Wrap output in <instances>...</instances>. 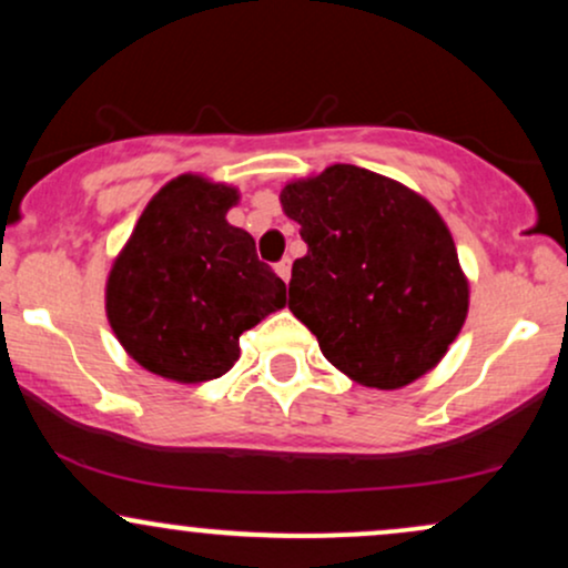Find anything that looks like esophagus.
<instances>
[{"label":"esophagus","instance_id":"34e87169","mask_svg":"<svg viewBox=\"0 0 568 568\" xmlns=\"http://www.w3.org/2000/svg\"><path fill=\"white\" fill-rule=\"evenodd\" d=\"M275 272L285 280V283H288V277H291V258H283V262H277L275 264Z\"/></svg>","mask_w":568,"mask_h":568}]
</instances>
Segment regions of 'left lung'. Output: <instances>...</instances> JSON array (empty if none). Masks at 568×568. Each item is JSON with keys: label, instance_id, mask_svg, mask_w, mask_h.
<instances>
[{"label": "left lung", "instance_id": "left-lung-1", "mask_svg": "<svg viewBox=\"0 0 568 568\" xmlns=\"http://www.w3.org/2000/svg\"><path fill=\"white\" fill-rule=\"evenodd\" d=\"M280 200L306 243L288 310L328 363L379 389L433 368L467 317V280L435 207L357 165L288 184Z\"/></svg>", "mask_w": 568, "mask_h": 568}]
</instances>
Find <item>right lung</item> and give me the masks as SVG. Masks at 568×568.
Listing matches in <instances>:
<instances>
[{
	"label": "right lung",
	"mask_w": 568,
	"mask_h": 568,
	"mask_svg": "<svg viewBox=\"0 0 568 568\" xmlns=\"http://www.w3.org/2000/svg\"><path fill=\"white\" fill-rule=\"evenodd\" d=\"M230 186L181 175L160 189L112 266L106 312L133 361L173 382L219 379L240 336L285 306V283L226 221Z\"/></svg>",
	"instance_id": "1"
}]
</instances>
